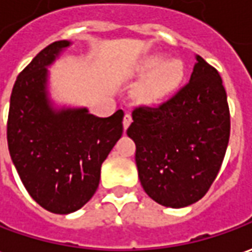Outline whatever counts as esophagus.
Here are the masks:
<instances>
[{"instance_id": "obj_1", "label": "esophagus", "mask_w": 252, "mask_h": 252, "mask_svg": "<svg viewBox=\"0 0 252 252\" xmlns=\"http://www.w3.org/2000/svg\"><path fill=\"white\" fill-rule=\"evenodd\" d=\"M132 123V116L129 112H126V114H124V119H123V126H124V129H126L128 126H129V124Z\"/></svg>"}]
</instances>
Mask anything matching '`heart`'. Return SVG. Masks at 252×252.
Segmentation results:
<instances>
[{
  "label": "heart",
  "mask_w": 252,
  "mask_h": 252,
  "mask_svg": "<svg viewBox=\"0 0 252 252\" xmlns=\"http://www.w3.org/2000/svg\"><path fill=\"white\" fill-rule=\"evenodd\" d=\"M163 56L153 54L142 63V72H151L139 86L140 99L149 103L165 101L179 89L184 77V68L180 61H165Z\"/></svg>",
  "instance_id": "obj_1"
}]
</instances>
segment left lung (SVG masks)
<instances>
[{"label": "left lung", "mask_w": 252, "mask_h": 252, "mask_svg": "<svg viewBox=\"0 0 252 252\" xmlns=\"http://www.w3.org/2000/svg\"><path fill=\"white\" fill-rule=\"evenodd\" d=\"M126 135L136 144L140 184L166 207L202 199L224 161L230 133L226 91L218 71L196 56L191 79L156 108L132 112Z\"/></svg>", "instance_id": "left-lung-1"}]
</instances>
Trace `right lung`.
Masks as SVG:
<instances>
[{
  "label": "right lung",
  "instance_id": "right-lung-1",
  "mask_svg": "<svg viewBox=\"0 0 252 252\" xmlns=\"http://www.w3.org/2000/svg\"><path fill=\"white\" fill-rule=\"evenodd\" d=\"M69 45L53 42L19 73L6 126L10 158L24 187L54 214L76 212L93 198L102 162L123 135V110L102 119L86 108L52 106L46 66Z\"/></svg>",
  "mask_w": 252,
  "mask_h": 252
}]
</instances>
